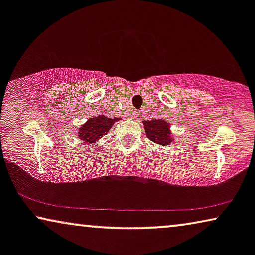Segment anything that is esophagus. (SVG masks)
<instances>
[{"mask_svg":"<svg viewBox=\"0 0 255 255\" xmlns=\"http://www.w3.org/2000/svg\"><path fill=\"white\" fill-rule=\"evenodd\" d=\"M138 115H139L138 111H135V110H131V111H130V117H131V118L138 117Z\"/></svg>","mask_w":255,"mask_h":255,"instance_id":"esophagus-1","label":"esophagus"}]
</instances>
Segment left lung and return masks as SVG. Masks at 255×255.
<instances>
[{
  "instance_id": "1",
  "label": "left lung",
  "mask_w": 255,
  "mask_h": 255,
  "mask_svg": "<svg viewBox=\"0 0 255 255\" xmlns=\"http://www.w3.org/2000/svg\"><path fill=\"white\" fill-rule=\"evenodd\" d=\"M144 127L148 139L155 144L165 146L173 141V139L170 138L169 125L167 124V122L162 120L145 121Z\"/></svg>"
}]
</instances>
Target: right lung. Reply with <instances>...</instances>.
<instances>
[{
	"label": "right lung",
	"mask_w": 255,
	"mask_h": 255,
	"mask_svg": "<svg viewBox=\"0 0 255 255\" xmlns=\"http://www.w3.org/2000/svg\"><path fill=\"white\" fill-rule=\"evenodd\" d=\"M116 121H118V118H109L104 115H100L99 117L95 118H89L88 122L80 128V139H82L87 144L95 142L108 134V132Z\"/></svg>",
	"instance_id": "add662e5"
}]
</instances>
